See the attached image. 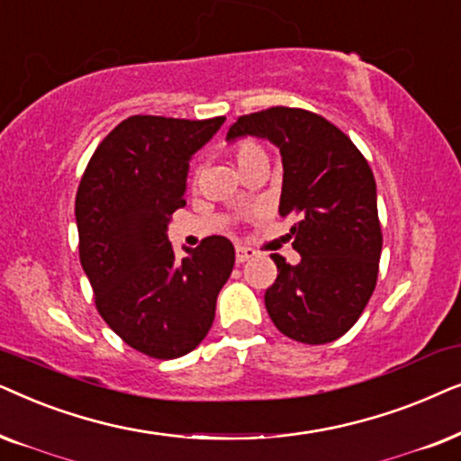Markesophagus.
Wrapping results in <instances>:
<instances>
[{
  "instance_id": "34e87169",
  "label": "esophagus",
  "mask_w": 461,
  "mask_h": 461,
  "mask_svg": "<svg viewBox=\"0 0 461 461\" xmlns=\"http://www.w3.org/2000/svg\"><path fill=\"white\" fill-rule=\"evenodd\" d=\"M257 253L253 249H249V247H236V261L238 263H244V261H249V259H253Z\"/></svg>"
}]
</instances>
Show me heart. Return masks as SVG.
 <instances>
[{"instance_id": "b5f03b06", "label": "heart", "mask_w": 461, "mask_h": 461, "mask_svg": "<svg viewBox=\"0 0 461 461\" xmlns=\"http://www.w3.org/2000/svg\"><path fill=\"white\" fill-rule=\"evenodd\" d=\"M236 162H238V168L247 167L250 162H259V159H267L266 151L261 149V147H257L255 143H240L236 145Z\"/></svg>"}]
</instances>
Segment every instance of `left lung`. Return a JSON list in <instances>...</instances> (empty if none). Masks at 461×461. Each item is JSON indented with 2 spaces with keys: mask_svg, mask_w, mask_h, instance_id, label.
I'll use <instances>...</instances> for the list:
<instances>
[{
  "mask_svg": "<svg viewBox=\"0 0 461 461\" xmlns=\"http://www.w3.org/2000/svg\"><path fill=\"white\" fill-rule=\"evenodd\" d=\"M266 139L282 159L280 217L297 219L288 238L302 255L288 266L272 255L278 278L266 291L282 335L321 346L339 339L363 314L377 282L382 227L377 187L356 145L321 115L291 107L238 118L227 143Z\"/></svg>",
  "mask_w": 461,
  "mask_h": 461,
  "instance_id": "8db88e82",
  "label": "left lung"
}]
</instances>
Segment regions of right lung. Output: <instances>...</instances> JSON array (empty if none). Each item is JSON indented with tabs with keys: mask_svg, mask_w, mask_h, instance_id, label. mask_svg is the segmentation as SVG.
I'll use <instances>...</instances> for the list:
<instances>
[{
	"mask_svg": "<svg viewBox=\"0 0 461 461\" xmlns=\"http://www.w3.org/2000/svg\"><path fill=\"white\" fill-rule=\"evenodd\" d=\"M225 118L132 115L96 147L76 195L79 261L98 314L128 346L179 358L200 346L236 250L208 236L176 259L170 214L185 206L189 162Z\"/></svg>",
	"mask_w": 461,
	"mask_h": 461,
	"instance_id": "add662e5",
	"label": "right lung"
}]
</instances>
